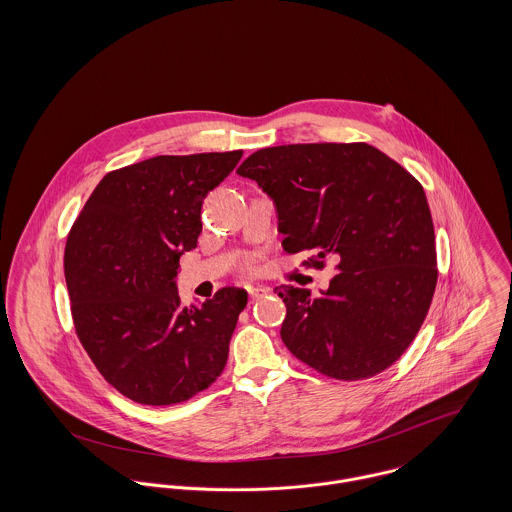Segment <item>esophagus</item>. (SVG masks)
<instances>
[{
    "label": "esophagus",
    "instance_id": "34e87169",
    "mask_svg": "<svg viewBox=\"0 0 512 512\" xmlns=\"http://www.w3.org/2000/svg\"><path fill=\"white\" fill-rule=\"evenodd\" d=\"M270 292H272V290H270V288H266V286L248 288V295H250V299H252V301H256V299H260V297H266Z\"/></svg>",
    "mask_w": 512,
    "mask_h": 512
}]
</instances>
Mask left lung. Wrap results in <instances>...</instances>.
Returning <instances> with one entry per match:
<instances>
[{
  "instance_id": "left-lung-1",
  "label": "left lung",
  "mask_w": 512,
  "mask_h": 512,
  "mask_svg": "<svg viewBox=\"0 0 512 512\" xmlns=\"http://www.w3.org/2000/svg\"><path fill=\"white\" fill-rule=\"evenodd\" d=\"M274 201L288 254L339 274L319 297L282 286V341L301 363L361 380L396 363L420 331L438 282L424 187L368 144H292L252 153L236 169Z\"/></svg>"
}]
</instances>
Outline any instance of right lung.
I'll return each mask as SVG.
<instances>
[{"label": "right lung", "mask_w": 512, "mask_h": 512, "mask_svg": "<svg viewBox=\"0 0 512 512\" xmlns=\"http://www.w3.org/2000/svg\"><path fill=\"white\" fill-rule=\"evenodd\" d=\"M242 151L157 155L110 171L65 246L76 335L100 374L147 406L179 404L209 388L248 293L222 288L183 307L179 258L197 246L201 207Z\"/></svg>", "instance_id": "1"}]
</instances>
